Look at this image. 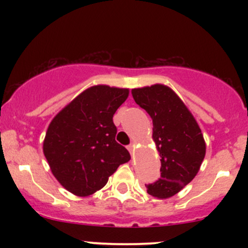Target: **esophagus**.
<instances>
[{
	"instance_id": "esophagus-1",
	"label": "esophagus",
	"mask_w": 248,
	"mask_h": 248,
	"mask_svg": "<svg viewBox=\"0 0 248 248\" xmlns=\"http://www.w3.org/2000/svg\"><path fill=\"white\" fill-rule=\"evenodd\" d=\"M134 148H135V146H134V143H130V144H128V146H127L128 152H129L130 154H133V152H134Z\"/></svg>"
}]
</instances>
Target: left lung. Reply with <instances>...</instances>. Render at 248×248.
I'll use <instances>...</instances> for the list:
<instances>
[{
  "label": "left lung",
  "instance_id": "obj_1",
  "mask_svg": "<svg viewBox=\"0 0 248 248\" xmlns=\"http://www.w3.org/2000/svg\"><path fill=\"white\" fill-rule=\"evenodd\" d=\"M136 104L153 119V139L161 156V176L146 184L153 197L169 198L197 175L205 156L201 128L183 101L164 85L132 90Z\"/></svg>",
  "mask_w": 248,
  "mask_h": 248
}]
</instances>
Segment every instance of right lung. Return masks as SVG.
Returning a JSON list of instances; mask_svg holds the SVG:
<instances>
[{
  "mask_svg": "<svg viewBox=\"0 0 248 248\" xmlns=\"http://www.w3.org/2000/svg\"><path fill=\"white\" fill-rule=\"evenodd\" d=\"M127 98V88L93 86L51 121L43 152L53 176L70 192L80 197L92 195L130 160L128 150L115 141L113 122Z\"/></svg>",
  "mask_w": 248,
  "mask_h": 248,
  "instance_id": "right-lung-1",
  "label": "right lung"
}]
</instances>
